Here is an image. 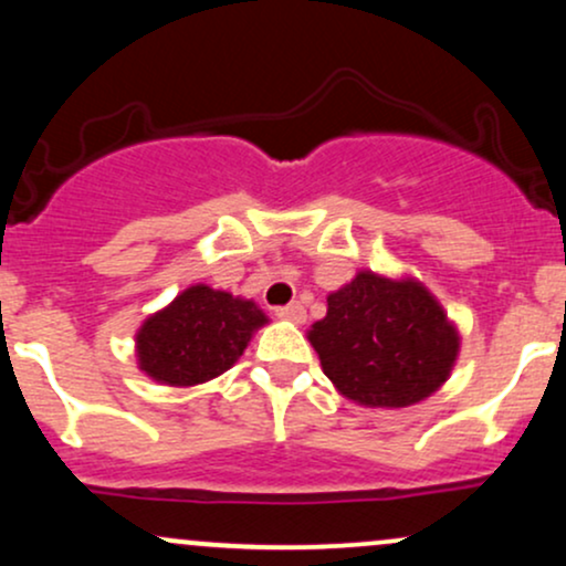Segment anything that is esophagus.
<instances>
[{
  "mask_svg": "<svg viewBox=\"0 0 566 566\" xmlns=\"http://www.w3.org/2000/svg\"><path fill=\"white\" fill-rule=\"evenodd\" d=\"M276 316H279V319H287L292 324H303L305 322V308L301 303H290V305H282V308H276Z\"/></svg>",
  "mask_w": 566,
  "mask_h": 566,
  "instance_id": "esophagus-1",
  "label": "esophagus"
}]
</instances>
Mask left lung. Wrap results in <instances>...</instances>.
I'll use <instances>...</instances> for the list:
<instances>
[{
	"label": "left lung",
	"instance_id": "left-lung-1",
	"mask_svg": "<svg viewBox=\"0 0 566 566\" xmlns=\"http://www.w3.org/2000/svg\"><path fill=\"white\" fill-rule=\"evenodd\" d=\"M308 340L337 394L354 405L399 409L423 401L450 378L460 333L415 276L359 271L327 295V316Z\"/></svg>",
	"mask_w": 566,
	"mask_h": 566
}]
</instances>
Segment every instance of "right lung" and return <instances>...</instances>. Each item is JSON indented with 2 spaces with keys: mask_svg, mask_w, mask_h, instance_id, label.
Returning a JSON list of instances; mask_svg holds the SVG:
<instances>
[{
  "mask_svg": "<svg viewBox=\"0 0 566 566\" xmlns=\"http://www.w3.org/2000/svg\"><path fill=\"white\" fill-rule=\"evenodd\" d=\"M263 324L255 301L191 284L135 333L138 369L161 386H199L237 365Z\"/></svg>",
  "mask_w": 566,
  "mask_h": 566,
  "instance_id": "right-lung-1",
  "label": "right lung"
}]
</instances>
